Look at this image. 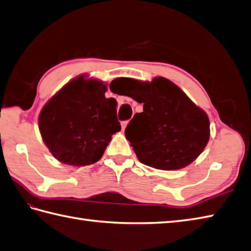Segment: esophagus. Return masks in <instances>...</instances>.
I'll list each match as a JSON object with an SVG mask.
<instances>
[{"mask_svg":"<svg viewBox=\"0 0 251 251\" xmlns=\"http://www.w3.org/2000/svg\"><path fill=\"white\" fill-rule=\"evenodd\" d=\"M127 124H128V122H127V121H125V122H122V124H121V125H122V130H123V131L125 130Z\"/></svg>","mask_w":251,"mask_h":251,"instance_id":"obj_1","label":"esophagus"}]
</instances>
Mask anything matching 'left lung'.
I'll return each instance as SVG.
<instances>
[{
  "label": "left lung",
  "mask_w": 251,
  "mask_h": 251,
  "mask_svg": "<svg viewBox=\"0 0 251 251\" xmlns=\"http://www.w3.org/2000/svg\"><path fill=\"white\" fill-rule=\"evenodd\" d=\"M125 79L131 85L126 96L143 104V112L135 114L125 130L139 162L161 170H177L194 162L209 141L206 112L167 78Z\"/></svg>",
  "instance_id": "left-lung-1"
}]
</instances>
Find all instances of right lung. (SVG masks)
<instances>
[{"label":"right lung","instance_id":"obj_1","mask_svg":"<svg viewBox=\"0 0 251 251\" xmlns=\"http://www.w3.org/2000/svg\"><path fill=\"white\" fill-rule=\"evenodd\" d=\"M102 81L82 74L71 79L47 101L39 115L45 146L57 161L71 166L98 162L121 130L117 102L105 98Z\"/></svg>","mask_w":251,"mask_h":251}]
</instances>
